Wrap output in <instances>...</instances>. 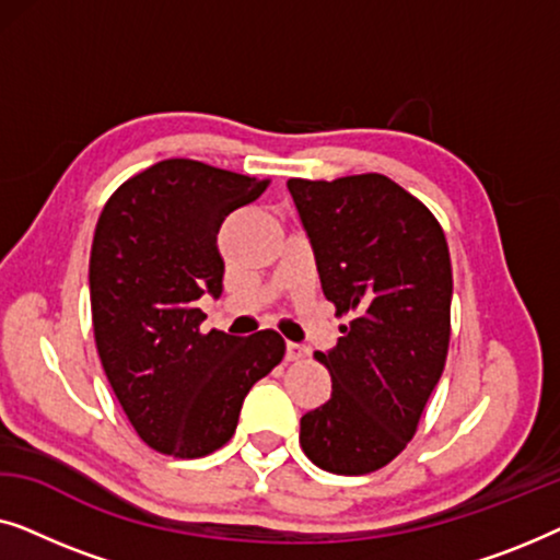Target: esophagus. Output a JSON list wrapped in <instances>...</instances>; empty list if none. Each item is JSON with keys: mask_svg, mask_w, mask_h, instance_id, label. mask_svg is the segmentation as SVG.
I'll list each match as a JSON object with an SVG mask.
<instances>
[{"mask_svg": "<svg viewBox=\"0 0 560 560\" xmlns=\"http://www.w3.org/2000/svg\"><path fill=\"white\" fill-rule=\"evenodd\" d=\"M305 357H308V349L301 347V343H293V341L288 343V349H285L288 362H301V359H305Z\"/></svg>", "mask_w": 560, "mask_h": 560, "instance_id": "esophagus-1", "label": "esophagus"}]
</instances>
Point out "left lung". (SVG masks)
<instances>
[{
    "mask_svg": "<svg viewBox=\"0 0 560 560\" xmlns=\"http://www.w3.org/2000/svg\"><path fill=\"white\" fill-rule=\"evenodd\" d=\"M324 295L349 313L339 343L316 351L331 400L301 418L318 469L377 471L418 431L451 339V257L431 211L387 175L290 178Z\"/></svg>",
    "mask_w": 560,
    "mask_h": 560,
    "instance_id": "obj_1",
    "label": "left lung"
}]
</instances>
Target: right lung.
Returning a JSON list of instances; mask_svg holds the SVG:
<instances>
[{
    "instance_id": "obj_1",
    "label": "right lung",
    "mask_w": 560,
    "mask_h": 560,
    "mask_svg": "<svg viewBox=\"0 0 560 560\" xmlns=\"http://www.w3.org/2000/svg\"><path fill=\"white\" fill-rule=\"evenodd\" d=\"M267 186L173 158L121 183L98 217L89 262L98 359L137 435L165 456L224 446L252 385L285 357L270 328L203 334L198 308L203 293L221 295V224Z\"/></svg>"
}]
</instances>
